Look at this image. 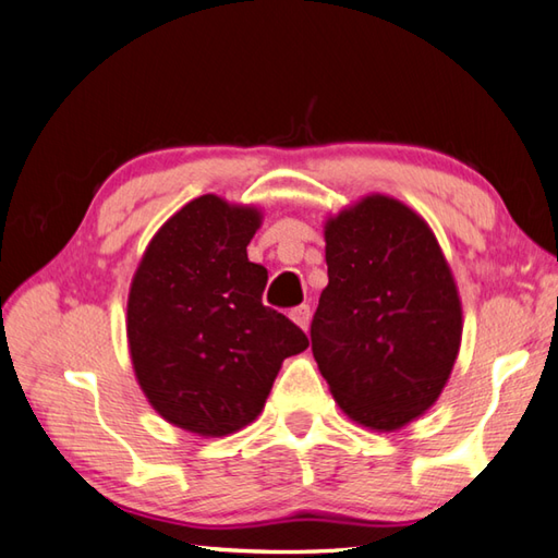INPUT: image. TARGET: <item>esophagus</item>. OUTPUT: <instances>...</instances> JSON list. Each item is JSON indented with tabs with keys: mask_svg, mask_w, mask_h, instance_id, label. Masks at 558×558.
<instances>
[{
	"mask_svg": "<svg viewBox=\"0 0 558 558\" xmlns=\"http://www.w3.org/2000/svg\"><path fill=\"white\" fill-rule=\"evenodd\" d=\"M291 320L299 325V328H303V330H308V325H311V306H306V303H303V306H296L291 311Z\"/></svg>",
	"mask_w": 558,
	"mask_h": 558,
	"instance_id": "esophagus-1",
	"label": "esophagus"
}]
</instances>
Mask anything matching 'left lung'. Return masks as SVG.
I'll list each match as a JSON object with an SVG mask.
<instances>
[{
  "mask_svg": "<svg viewBox=\"0 0 558 558\" xmlns=\"http://www.w3.org/2000/svg\"><path fill=\"white\" fill-rule=\"evenodd\" d=\"M328 287L313 356L356 423L398 429L437 401L461 342V303L433 230L408 206L366 196L325 226Z\"/></svg>",
  "mask_w": 558,
  "mask_h": 558,
  "instance_id": "1",
  "label": "left lung"
}]
</instances>
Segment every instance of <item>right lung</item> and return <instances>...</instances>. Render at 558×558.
Instances as JSON below:
<instances>
[{
  "label": "right lung",
  "instance_id": "add662e5",
  "mask_svg": "<svg viewBox=\"0 0 558 558\" xmlns=\"http://www.w3.org/2000/svg\"><path fill=\"white\" fill-rule=\"evenodd\" d=\"M259 214L198 196L157 230L129 296L141 388L172 425L223 437L265 408L281 362L308 347L262 303L267 269L247 259Z\"/></svg>",
  "mask_w": 558,
  "mask_h": 558
}]
</instances>
